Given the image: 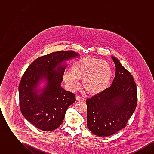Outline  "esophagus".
I'll return each instance as SVG.
<instances>
[{"label":"esophagus","mask_w":154,"mask_h":154,"mask_svg":"<svg viewBox=\"0 0 154 154\" xmlns=\"http://www.w3.org/2000/svg\"><path fill=\"white\" fill-rule=\"evenodd\" d=\"M76 100L78 101H84L85 100V99L82 97H81L80 96H76Z\"/></svg>","instance_id":"esophagus-1"}]
</instances>
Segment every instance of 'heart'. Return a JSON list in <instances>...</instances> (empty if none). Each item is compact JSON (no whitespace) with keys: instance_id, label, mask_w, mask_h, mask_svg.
<instances>
[{"instance_id":"obj_1","label":"heart","mask_w":154,"mask_h":154,"mask_svg":"<svg viewBox=\"0 0 154 154\" xmlns=\"http://www.w3.org/2000/svg\"><path fill=\"white\" fill-rule=\"evenodd\" d=\"M71 73L66 72L63 79L67 87L75 91L80 87L79 80L86 91L96 95L109 87L112 77V70L109 63L102 59L84 57L71 67Z\"/></svg>"}]
</instances>
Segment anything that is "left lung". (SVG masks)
Instances as JSON below:
<instances>
[{
  "label": "left lung",
  "instance_id": "1",
  "mask_svg": "<svg viewBox=\"0 0 154 154\" xmlns=\"http://www.w3.org/2000/svg\"><path fill=\"white\" fill-rule=\"evenodd\" d=\"M116 74L110 87L88 98L87 127L99 136H110L124 128L135 111L137 95L132 74L112 57Z\"/></svg>",
  "mask_w": 154,
  "mask_h": 154
}]
</instances>
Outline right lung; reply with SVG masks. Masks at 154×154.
Here are the masks:
<instances>
[{"mask_svg":"<svg viewBox=\"0 0 154 154\" xmlns=\"http://www.w3.org/2000/svg\"><path fill=\"white\" fill-rule=\"evenodd\" d=\"M79 57L73 51L52 52L37 58L22 75L18 91L20 107L32 124L44 131L57 129L64 119L67 108L75 102L74 94L60 84L66 65L63 62ZM45 80L43 88H37Z\"/></svg>","mask_w":154,"mask_h":154,"instance_id":"obj_1","label":"right lung"}]
</instances>
